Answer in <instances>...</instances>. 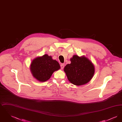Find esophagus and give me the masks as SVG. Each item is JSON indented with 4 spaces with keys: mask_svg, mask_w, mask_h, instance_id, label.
Returning <instances> with one entry per match:
<instances>
[{
    "mask_svg": "<svg viewBox=\"0 0 122 122\" xmlns=\"http://www.w3.org/2000/svg\"><path fill=\"white\" fill-rule=\"evenodd\" d=\"M60 66H61V69L62 70V69H64V64H61Z\"/></svg>",
    "mask_w": 122,
    "mask_h": 122,
    "instance_id": "esophagus-1",
    "label": "esophagus"
}]
</instances>
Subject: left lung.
<instances>
[{
  "label": "left lung",
  "instance_id": "8db88e82",
  "mask_svg": "<svg viewBox=\"0 0 122 122\" xmlns=\"http://www.w3.org/2000/svg\"><path fill=\"white\" fill-rule=\"evenodd\" d=\"M71 63L67 64L64 72L69 81L77 86L87 84L92 78L95 66L92 62L85 56L73 55L70 59Z\"/></svg>",
  "mask_w": 122,
  "mask_h": 122
}]
</instances>
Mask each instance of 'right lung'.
<instances>
[{"label":"right lung","instance_id":"right-lung-1","mask_svg":"<svg viewBox=\"0 0 122 122\" xmlns=\"http://www.w3.org/2000/svg\"><path fill=\"white\" fill-rule=\"evenodd\" d=\"M60 69L58 62L46 54L34 58L30 65V70L33 77L41 82L48 80L53 73Z\"/></svg>","mask_w":122,"mask_h":122}]
</instances>
